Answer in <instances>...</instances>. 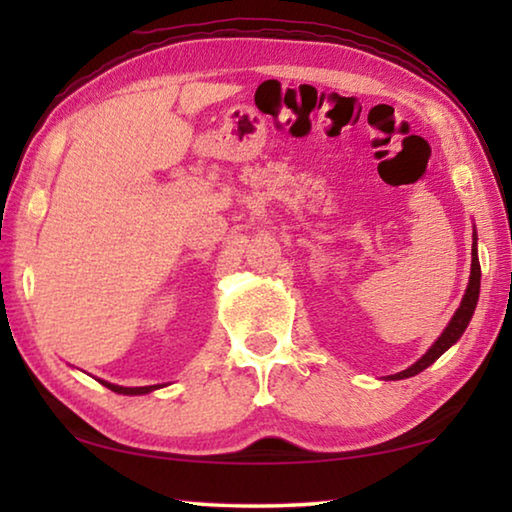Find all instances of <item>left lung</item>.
Segmentation results:
<instances>
[{
    "label": "left lung",
    "mask_w": 512,
    "mask_h": 512,
    "mask_svg": "<svg viewBox=\"0 0 512 512\" xmlns=\"http://www.w3.org/2000/svg\"><path fill=\"white\" fill-rule=\"evenodd\" d=\"M479 289H481V266H479V255H476V239L472 244V271H470V282H467V289H465V296L461 300V307L456 309V314L449 320V325L445 327V332L438 336V341L431 345L427 350V354H422V357L413 363L411 368H406L402 372H397V375H391L388 379H406V377H413L422 372L424 368H429L433 361H436L440 354L447 352L452 345L461 339L465 327L470 325L472 314L476 309V302H479Z\"/></svg>",
    "instance_id": "8db88e82"
}]
</instances>
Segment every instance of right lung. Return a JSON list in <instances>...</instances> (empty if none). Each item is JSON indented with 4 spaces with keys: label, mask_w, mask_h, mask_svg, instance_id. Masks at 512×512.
<instances>
[{
    "label": "right lung",
    "mask_w": 512,
    "mask_h": 512,
    "mask_svg": "<svg viewBox=\"0 0 512 512\" xmlns=\"http://www.w3.org/2000/svg\"><path fill=\"white\" fill-rule=\"evenodd\" d=\"M103 386L106 388H110V391H115V393H121V395H146V393H151V391H155V388H160V386H137V388H126V386H117V384H110V381H103V379H99Z\"/></svg>",
    "instance_id": "right-lung-1"
}]
</instances>
